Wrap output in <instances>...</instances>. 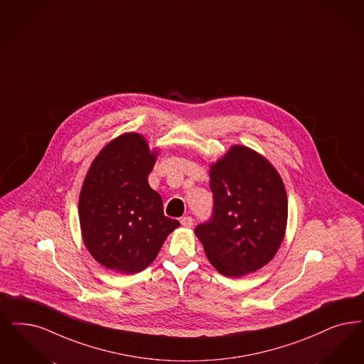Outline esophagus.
Returning <instances> with one entry per match:
<instances>
[{"label": "esophagus", "mask_w": 364, "mask_h": 364, "mask_svg": "<svg viewBox=\"0 0 364 364\" xmlns=\"http://www.w3.org/2000/svg\"><path fill=\"white\" fill-rule=\"evenodd\" d=\"M181 225H182L183 228H191V227H193V218H191L190 215L182 217V218H181Z\"/></svg>", "instance_id": "34e87169"}]
</instances>
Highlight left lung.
Masks as SVG:
<instances>
[{"label": "left lung", "instance_id": "left-lung-1", "mask_svg": "<svg viewBox=\"0 0 364 364\" xmlns=\"http://www.w3.org/2000/svg\"><path fill=\"white\" fill-rule=\"evenodd\" d=\"M215 208L196 228L209 262L239 278L266 266L287 225V194L275 167L259 152L235 144L209 167Z\"/></svg>", "mask_w": 364, "mask_h": 364}]
</instances>
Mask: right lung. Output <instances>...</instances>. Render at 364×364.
<instances>
[{"label": "right lung", "instance_id": "add662e5", "mask_svg": "<svg viewBox=\"0 0 364 364\" xmlns=\"http://www.w3.org/2000/svg\"><path fill=\"white\" fill-rule=\"evenodd\" d=\"M159 151L128 132L98 152L83 179L78 213L82 239L105 269L136 274L155 260L179 223L163 213L162 197L149 185Z\"/></svg>", "mask_w": 364, "mask_h": 364}]
</instances>
